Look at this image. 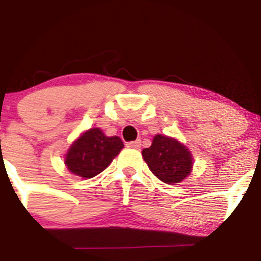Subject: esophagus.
<instances>
[{
    "label": "esophagus",
    "instance_id": "obj_1",
    "mask_svg": "<svg viewBox=\"0 0 261 261\" xmlns=\"http://www.w3.org/2000/svg\"><path fill=\"white\" fill-rule=\"evenodd\" d=\"M126 147H128V148H134V149L140 148V147H141V140L133 141V142H127V143H126Z\"/></svg>",
    "mask_w": 261,
    "mask_h": 261
}]
</instances>
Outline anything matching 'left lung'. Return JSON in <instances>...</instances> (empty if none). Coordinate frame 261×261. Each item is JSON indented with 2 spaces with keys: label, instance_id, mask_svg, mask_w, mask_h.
<instances>
[{
  "label": "left lung",
  "instance_id": "obj_1",
  "mask_svg": "<svg viewBox=\"0 0 261 261\" xmlns=\"http://www.w3.org/2000/svg\"><path fill=\"white\" fill-rule=\"evenodd\" d=\"M142 157L151 172L169 185L181 182L193 170V154L174 137L155 135L152 145L142 151Z\"/></svg>",
  "mask_w": 261,
  "mask_h": 261
}]
</instances>
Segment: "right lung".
Instances as JSON below:
<instances>
[{
    "mask_svg": "<svg viewBox=\"0 0 261 261\" xmlns=\"http://www.w3.org/2000/svg\"><path fill=\"white\" fill-rule=\"evenodd\" d=\"M122 148L120 137L106 136L99 127H92L71 143L65 154V166L74 175L93 178L103 172Z\"/></svg>",
    "mask_w": 261,
    "mask_h": 261,
    "instance_id": "right-lung-1",
    "label": "right lung"
}]
</instances>
